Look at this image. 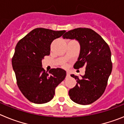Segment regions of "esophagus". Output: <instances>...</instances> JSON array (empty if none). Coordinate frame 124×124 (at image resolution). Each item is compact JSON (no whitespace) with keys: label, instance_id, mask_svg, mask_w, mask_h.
I'll use <instances>...</instances> for the list:
<instances>
[{"label":"esophagus","instance_id":"34e87169","mask_svg":"<svg viewBox=\"0 0 124 124\" xmlns=\"http://www.w3.org/2000/svg\"><path fill=\"white\" fill-rule=\"evenodd\" d=\"M66 75H67V76H70V73H69V72H67V73H66Z\"/></svg>","mask_w":124,"mask_h":124}]
</instances>
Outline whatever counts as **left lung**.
Returning <instances> with one entry per match:
<instances>
[{"instance_id": "1", "label": "left lung", "mask_w": 124, "mask_h": 124, "mask_svg": "<svg viewBox=\"0 0 124 124\" xmlns=\"http://www.w3.org/2000/svg\"><path fill=\"white\" fill-rule=\"evenodd\" d=\"M63 37L64 39H76L79 43V56L74 68L86 67L85 74L81 78L71 75L76 79L77 84L69 91V96L79 104H90L102 95L107 86L112 69L110 48L99 34L91 28H75Z\"/></svg>"}]
</instances>
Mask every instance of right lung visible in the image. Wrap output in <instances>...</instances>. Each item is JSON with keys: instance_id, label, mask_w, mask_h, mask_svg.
<instances>
[{"instance_id": "1", "label": "right lung", "mask_w": 124, "mask_h": 124, "mask_svg": "<svg viewBox=\"0 0 124 124\" xmlns=\"http://www.w3.org/2000/svg\"><path fill=\"white\" fill-rule=\"evenodd\" d=\"M65 30L54 31L43 28L33 30L16 45L12 63L18 87L28 101L44 104L53 98L55 88L63 81L66 72L61 68L48 73L41 60L50 54V45Z\"/></svg>"}]
</instances>
